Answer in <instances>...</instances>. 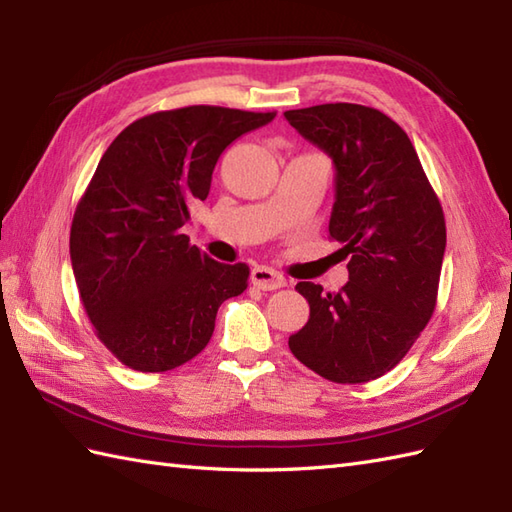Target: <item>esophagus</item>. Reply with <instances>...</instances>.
Segmentation results:
<instances>
[{"mask_svg":"<svg viewBox=\"0 0 512 512\" xmlns=\"http://www.w3.org/2000/svg\"><path fill=\"white\" fill-rule=\"evenodd\" d=\"M250 281H253V286L262 290H277L286 286L284 275H279L277 270L268 266H255L253 273H250Z\"/></svg>","mask_w":512,"mask_h":512,"instance_id":"34e87169","label":"esophagus"}]
</instances>
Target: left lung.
<instances>
[{
  "label": "left lung",
  "instance_id": "8db88e82",
  "mask_svg": "<svg viewBox=\"0 0 512 512\" xmlns=\"http://www.w3.org/2000/svg\"><path fill=\"white\" fill-rule=\"evenodd\" d=\"M284 116L332 158L330 237L350 273L339 292L299 281L310 319L290 352L332 383H367L405 358L436 310L442 206L409 136L383 112L325 103Z\"/></svg>",
  "mask_w": 512,
  "mask_h": 512
}]
</instances>
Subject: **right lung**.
Wrapping results in <instances>:
<instances>
[{
  "mask_svg": "<svg viewBox=\"0 0 512 512\" xmlns=\"http://www.w3.org/2000/svg\"><path fill=\"white\" fill-rule=\"evenodd\" d=\"M275 112L191 105L138 118L107 147L76 206L70 259L96 336L136 372L198 356L217 308L248 286L246 264L189 244V206L206 200L222 151Z\"/></svg>",
  "mask_w": 512,
  "mask_h": 512,
  "instance_id": "right-lung-1",
  "label": "right lung"
}]
</instances>
